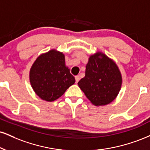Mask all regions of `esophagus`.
<instances>
[{
    "label": "esophagus",
    "mask_w": 150,
    "mask_h": 150,
    "mask_svg": "<svg viewBox=\"0 0 150 150\" xmlns=\"http://www.w3.org/2000/svg\"><path fill=\"white\" fill-rule=\"evenodd\" d=\"M80 80V77L79 76H75V82L77 83L79 82V80Z\"/></svg>",
    "instance_id": "obj_1"
}]
</instances>
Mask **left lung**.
<instances>
[{"label": "left lung", "instance_id": "obj_1", "mask_svg": "<svg viewBox=\"0 0 150 150\" xmlns=\"http://www.w3.org/2000/svg\"><path fill=\"white\" fill-rule=\"evenodd\" d=\"M122 79L116 64L101 52L89 57L85 76L78 85L95 105H105L114 100L120 92Z\"/></svg>", "mask_w": 150, "mask_h": 150}]
</instances>
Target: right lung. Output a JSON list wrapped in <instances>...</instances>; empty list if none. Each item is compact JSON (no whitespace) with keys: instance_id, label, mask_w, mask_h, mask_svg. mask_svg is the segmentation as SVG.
Here are the masks:
<instances>
[{"instance_id":"1","label":"right lung","mask_w":150,"mask_h":150,"mask_svg":"<svg viewBox=\"0 0 150 150\" xmlns=\"http://www.w3.org/2000/svg\"><path fill=\"white\" fill-rule=\"evenodd\" d=\"M30 82L40 98L54 101L75 82L65 65V56L52 50L38 57L30 70Z\"/></svg>"}]
</instances>
